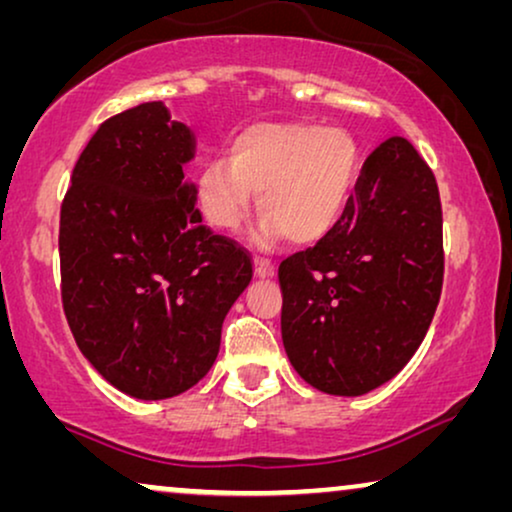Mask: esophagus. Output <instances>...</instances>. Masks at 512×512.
<instances>
[{
  "label": "esophagus",
  "instance_id": "1",
  "mask_svg": "<svg viewBox=\"0 0 512 512\" xmlns=\"http://www.w3.org/2000/svg\"><path fill=\"white\" fill-rule=\"evenodd\" d=\"M254 270L258 277H272L275 275V263L270 261V258H263V256H256L254 258Z\"/></svg>",
  "mask_w": 512,
  "mask_h": 512
}]
</instances>
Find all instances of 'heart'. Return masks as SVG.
<instances>
[{
  "label": "heart",
  "mask_w": 512,
  "mask_h": 512,
  "mask_svg": "<svg viewBox=\"0 0 512 512\" xmlns=\"http://www.w3.org/2000/svg\"><path fill=\"white\" fill-rule=\"evenodd\" d=\"M359 172V144L345 128L265 121L230 139L228 160L202 167L195 198L209 226L237 230L256 190L265 214L258 240L286 235L293 244H314L347 212Z\"/></svg>",
  "instance_id": "obj_1"
}]
</instances>
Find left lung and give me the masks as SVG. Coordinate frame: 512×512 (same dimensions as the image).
<instances>
[{
    "label": "left lung",
    "instance_id": "1",
    "mask_svg": "<svg viewBox=\"0 0 512 512\" xmlns=\"http://www.w3.org/2000/svg\"><path fill=\"white\" fill-rule=\"evenodd\" d=\"M443 270L436 177L408 139L389 137L363 163L338 226L279 265L291 366L335 396L389 382L429 331Z\"/></svg>",
    "mask_w": 512,
    "mask_h": 512
}]
</instances>
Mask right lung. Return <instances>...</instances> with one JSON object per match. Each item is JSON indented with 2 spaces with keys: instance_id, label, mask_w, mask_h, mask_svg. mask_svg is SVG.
<instances>
[{
  "instance_id": "right-lung-1",
  "label": "right lung",
  "mask_w": 512,
  "mask_h": 512,
  "mask_svg": "<svg viewBox=\"0 0 512 512\" xmlns=\"http://www.w3.org/2000/svg\"><path fill=\"white\" fill-rule=\"evenodd\" d=\"M193 135L160 102L104 121L60 207V293L76 345L123 394H184L212 368L223 319L254 277L184 174Z\"/></svg>"
}]
</instances>
